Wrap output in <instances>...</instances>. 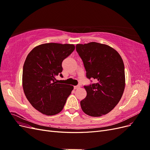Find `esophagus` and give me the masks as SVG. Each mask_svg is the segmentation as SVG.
<instances>
[{"mask_svg": "<svg viewBox=\"0 0 150 150\" xmlns=\"http://www.w3.org/2000/svg\"><path fill=\"white\" fill-rule=\"evenodd\" d=\"M79 88H80L79 86H74V89H79Z\"/></svg>", "mask_w": 150, "mask_h": 150, "instance_id": "obj_1", "label": "esophagus"}]
</instances>
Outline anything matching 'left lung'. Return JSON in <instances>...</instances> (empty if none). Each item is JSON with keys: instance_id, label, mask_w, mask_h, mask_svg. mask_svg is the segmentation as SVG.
<instances>
[{"instance_id": "8db88e82", "label": "left lung", "mask_w": 150, "mask_h": 150, "mask_svg": "<svg viewBox=\"0 0 150 150\" xmlns=\"http://www.w3.org/2000/svg\"><path fill=\"white\" fill-rule=\"evenodd\" d=\"M89 79L96 83L84 87L87 96L81 101L82 110L93 117L110 112L119 103L125 87V66L115 49L106 44L91 42L77 44Z\"/></svg>"}]
</instances>
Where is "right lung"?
Listing matches in <instances>:
<instances>
[{
  "label": "right lung",
  "instance_id": "right-lung-1",
  "mask_svg": "<svg viewBox=\"0 0 150 150\" xmlns=\"http://www.w3.org/2000/svg\"><path fill=\"white\" fill-rule=\"evenodd\" d=\"M74 45L46 43L34 47L26 57L22 86L28 100L35 110L52 116L60 112L74 87L58 83L62 77V62L74 51Z\"/></svg>",
  "mask_w": 150,
  "mask_h": 150
}]
</instances>
